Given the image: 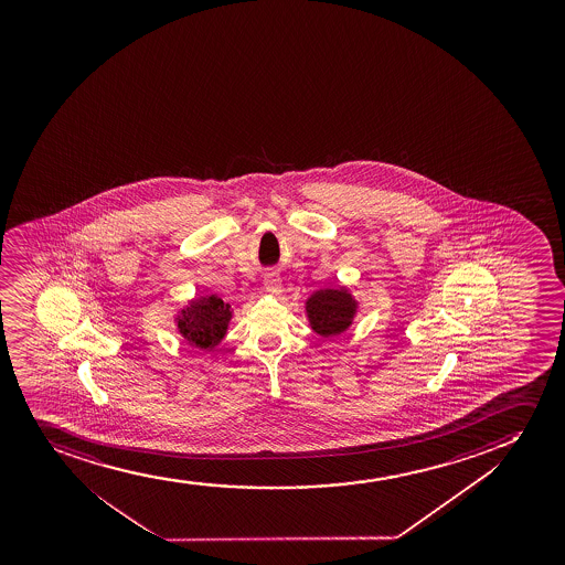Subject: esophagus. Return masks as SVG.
I'll use <instances>...</instances> for the list:
<instances>
[{
	"label": "esophagus",
	"mask_w": 565,
	"mask_h": 565,
	"mask_svg": "<svg viewBox=\"0 0 565 565\" xmlns=\"http://www.w3.org/2000/svg\"><path fill=\"white\" fill-rule=\"evenodd\" d=\"M264 286H266V290L269 294H279L280 288V279L279 275H275V273H267L266 277H264Z\"/></svg>",
	"instance_id": "1"
}]
</instances>
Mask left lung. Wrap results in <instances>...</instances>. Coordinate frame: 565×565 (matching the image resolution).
Masks as SVG:
<instances>
[{
  "instance_id": "obj_1",
  "label": "left lung",
  "mask_w": 565,
  "mask_h": 565,
  "mask_svg": "<svg viewBox=\"0 0 565 565\" xmlns=\"http://www.w3.org/2000/svg\"><path fill=\"white\" fill-rule=\"evenodd\" d=\"M356 309V299L343 286L317 290L306 303L309 324L322 338H335L349 330Z\"/></svg>"
}]
</instances>
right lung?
Returning <instances> with one entry per match:
<instances>
[{
    "label": "right lung",
    "mask_w": 565,
    "mask_h": 565,
    "mask_svg": "<svg viewBox=\"0 0 565 565\" xmlns=\"http://www.w3.org/2000/svg\"><path fill=\"white\" fill-rule=\"evenodd\" d=\"M232 320V309L218 296H202L192 299L189 306L177 315V330L190 347L213 351L226 335Z\"/></svg>",
    "instance_id": "1"
}]
</instances>
